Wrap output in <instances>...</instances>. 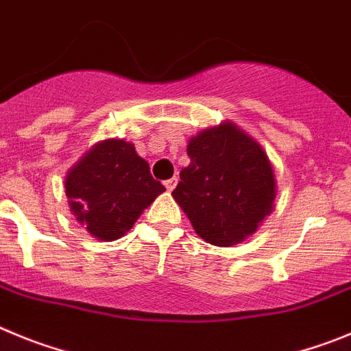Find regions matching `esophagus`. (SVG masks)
<instances>
[{
    "mask_svg": "<svg viewBox=\"0 0 351 351\" xmlns=\"http://www.w3.org/2000/svg\"><path fill=\"white\" fill-rule=\"evenodd\" d=\"M176 182H178V178H176V176H173V178H169V180H166V182H164V187L168 189V192H171L173 189L176 187Z\"/></svg>",
    "mask_w": 351,
    "mask_h": 351,
    "instance_id": "obj_1",
    "label": "esophagus"
}]
</instances>
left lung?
<instances>
[{"label":"left lung","mask_w":351,"mask_h":351,"mask_svg":"<svg viewBox=\"0 0 351 351\" xmlns=\"http://www.w3.org/2000/svg\"><path fill=\"white\" fill-rule=\"evenodd\" d=\"M191 164L173 197L206 243L245 241L273 211L276 176L261 143L234 122L203 129L189 140Z\"/></svg>","instance_id":"obj_1"}]
</instances>
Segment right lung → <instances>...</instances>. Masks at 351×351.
<instances>
[{
	"mask_svg": "<svg viewBox=\"0 0 351 351\" xmlns=\"http://www.w3.org/2000/svg\"><path fill=\"white\" fill-rule=\"evenodd\" d=\"M164 191L134 145L117 138L93 145L64 178L69 211L99 241L122 238Z\"/></svg>",
	"mask_w": 351,
	"mask_h": 351,
	"instance_id": "1",
	"label": "right lung"
}]
</instances>
